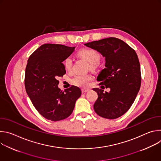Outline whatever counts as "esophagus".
I'll return each mask as SVG.
<instances>
[{
	"label": "esophagus",
	"mask_w": 161,
	"mask_h": 161,
	"mask_svg": "<svg viewBox=\"0 0 161 161\" xmlns=\"http://www.w3.org/2000/svg\"><path fill=\"white\" fill-rule=\"evenodd\" d=\"M87 92H88V89H81V93L82 94H85Z\"/></svg>",
	"instance_id": "esophagus-1"
}]
</instances>
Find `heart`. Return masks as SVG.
Listing matches in <instances>:
<instances>
[{
	"label": "heart",
	"mask_w": 161,
	"mask_h": 161,
	"mask_svg": "<svg viewBox=\"0 0 161 161\" xmlns=\"http://www.w3.org/2000/svg\"><path fill=\"white\" fill-rule=\"evenodd\" d=\"M77 55L80 58L88 63V69L91 71H95L96 69L101 58V55L93 49L83 48L78 52ZM63 64L64 67L68 71L71 70L73 67V60L70 57L65 58ZM92 80V77L90 75H76L71 79V83L77 86L86 88L88 85L89 82Z\"/></svg>",
	"instance_id": "heart-1"
}]
</instances>
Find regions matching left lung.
<instances>
[{"instance_id": "left-lung-1", "label": "left lung", "mask_w": 161, "mask_h": 161, "mask_svg": "<svg viewBox=\"0 0 161 161\" xmlns=\"http://www.w3.org/2000/svg\"><path fill=\"white\" fill-rule=\"evenodd\" d=\"M100 52L106 60V68L97 80L109 92L98 88L93 90L98 98L94 105L96 113L105 119H115L125 113L133 104L141 86L142 75L138 57L134 49L116 37H108L85 44Z\"/></svg>"}]
</instances>
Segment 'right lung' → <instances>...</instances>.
Returning <instances> with one entry per match:
<instances>
[{"mask_svg":"<svg viewBox=\"0 0 161 161\" xmlns=\"http://www.w3.org/2000/svg\"><path fill=\"white\" fill-rule=\"evenodd\" d=\"M75 47L44 44L29 57L25 75V86L34 106L48 120L58 121L72 113L80 89L72 85L64 92L58 88L57 78L66 71L62 62Z\"/></svg>","mask_w":161,"mask_h":161,"instance_id":"obj_1","label":"right lung"}]
</instances>
